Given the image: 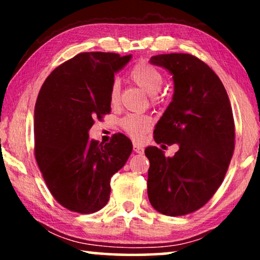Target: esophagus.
<instances>
[{
  "mask_svg": "<svg viewBox=\"0 0 260 260\" xmlns=\"http://www.w3.org/2000/svg\"><path fill=\"white\" fill-rule=\"evenodd\" d=\"M133 147H134V151H135L136 153H143L144 149H143L142 146H140V144H138V143H134Z\"/></svg>",
  "mask_w": 260,
  "mask_h": 260,
  "instance_id": "obj_1",
  "label": "esophagus"
}]
</instances>
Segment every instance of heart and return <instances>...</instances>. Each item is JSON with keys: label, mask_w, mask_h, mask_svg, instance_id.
I'll return each mask as SVG.
<instances>
[{"label": "heart", "mask_w": 260, "mask_h": 260, "mask_svg": "<svg viewBox=\"0 0 260 260\" xmlns=\"http://www.w3.org/2000/svg\"><path fill=\"white\" fill-rule=\"evenodd\" d=\"M131 79L135 85H138L144 93L151 98L153 103L157 102L156 94L162 86V76L158 70L147 61H140L132 69ZM120 87L117 81L112 83L110 90V103L117 105L119 103ZM120 125L127 134L132 138L140 140L151 126V118L144 114H128L120 121Z\"/></svg>", "instance_id": "heart-1"}]
</instances>
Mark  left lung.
Masks as SVG:
<instances>
[{"label":"left lung","instance_id":"left-lung-1","mask_svg":"<svg viewBox=\"0 0 260 260\" xmlns=\"http://www.w3.org/2000/svg\"><path fill=\"white\" fill-rule=\"evenodd\" d=\"M150 64L169 71L172 102L153 131L156 143H177L173 157L157 147L150 161L148 197L166 215H184L208 203L221 184L234 151V118L222 82L204 61L189 54L152 56Z\"/></svg>","mask_w":260,"mask_h":260}]
</instances>
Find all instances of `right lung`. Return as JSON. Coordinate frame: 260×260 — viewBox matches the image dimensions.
Listing matches in <instances>:
<instances>
[{
    "mask_svg": "<svg viewBox=\"0 0 260 260\" xmlns=\"http://www.w3.org/2000/svg\"><path fill=\"white\" fill-rule=\"evenodd\" d=\"M132 55L82 52L46 79L34 110L35 159L51 195L64 208L94 213L108 203L110 180L132 153L124 134L103 144L89 139L96 118L111 111L114 74Z\"/></svg>",
    "mask_w": 260,
    "mask_h": 260,
    "instance_id": "right-lung-1",
    "label": "right lung"
}]
</instances>
